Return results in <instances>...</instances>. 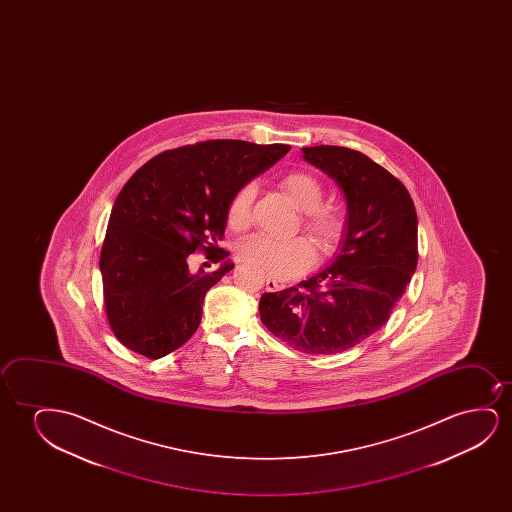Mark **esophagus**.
Returning <instances> with one entry per match:
<instances>
[{
  "mask_svg": "<svg viewBox=\"0 0 512 512\" xmlns=\"http://www.w3.org/2000/svg\"><path fill=\"white\" fill-rule=\"evenodd\" d=\"M283 285L278 283V281L273 280V278H266V290L267 292H280Z\"/></svg>",
  "mask_w": 512,
  "mask_h": 512,
  "instance_id": "1",
  "label": "esophagus"
}]
</instances>
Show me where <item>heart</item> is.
<instances>
[{"label":"heart","instance_id":"obj_1","mask_svg":"<svg viewBox=\"0 0 512 512\" xmlns=\"http://www.w3.org/2000/svg\"><path fill=\"white\" fill-rule=\"evenodd\" d=\"M280 183L295 206L304 211V227L318 248L323 253L332 252L343 236L344 220L339 211L320 204L323 199L322 183L304 171H290L281 176ZM253 197V183H245L234 192L227 206V222L232 229L239 231L250 224ZM236 255L239 260L276 280L297 276L315 264V250L304 238L273 239L255 234L239 243Z\"/></svg>","mask_w":512,"mask_h":512}]
</instances>
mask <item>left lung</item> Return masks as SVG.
Wrapping results in <instances>:
<instances>
[{
    "label": "left lung",
    "instance_id": "1",
    "mask_svg": "<svg viewBox=\"0 0 512 512\" xmlns=\"http://www.w3.org/2000/svg\"><path fill=\"white\" fill-rule=\"evenodd\" d=\"M304 161L343 190L346 225L330 266L260 297V320L308 355L350 350L381 329L418 264V217L406 187L357 150L302 148Z\"/></svg>",
    "mask_w": 512,
    "mask_h": 512
}]
</instances>
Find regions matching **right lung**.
I'll return each mask as SVG.
<instances>
[{"mask_svg":"<svg viewBox=\"0 0 512 512\" xmlns=\"http://www.w3.org/2000/svg\"><path fill=\"white\" fill-rule=\"evenodd\" d=\"M288 145L211 140L166 150L134 173L113 204L101 250L106 316L134 353L166 357L194 336L204 295L229 273L218 250L234 192L280 161ZM196 249L225 264L190 274Z\"/></svg>","mask_w":512,"mask_h":512,"instance_id":"add662e5","label":"right lung"}]
</instances>
